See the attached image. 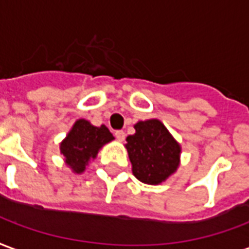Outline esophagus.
I'll use <instances>...</instances> for the list:
<instances>
[{"label": "esophagus", "instance_id": "esophagus-1", "mask_svg": "<svg viewBox=\"0 0 249 249\" xmlns=\"http://www.w3.org/2000/svg\"><path fill=\"white\" fill-rule=\"evenodd\" d=\"M115 138H117L119 142H123L124 138H126V134H124L122 130H118V131H115Z\"/></svg>", "mask_w": 249, "mask_h": 249}]
</instances>
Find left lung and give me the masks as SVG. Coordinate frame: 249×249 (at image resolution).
Listing matches in <instances>:
<instances>
[{
    "label": "left lung",
    "instance_id": "8db88e82",
    "mask_svg": "<svg viewBox=\"0 0 249 249\" xmlns=\"http://www.w3.org/2000/svg\"><path fill=\"white\" fill-rule=\"evenodd\" d=\"M135 134L126 138L132 174L146 184H159L177 171L180 144L159 119L138 122Z\"/></svg>",
    "mask_w": 249,
    "mask_h": 249
}]
</instances>
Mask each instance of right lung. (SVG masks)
<instances>
[{
    "label": "right lung",
    "mask_w": 249,
    "mask_h": 249,
    "mask_svg": "<svg viewBox=\"0 0 249 249\" xmlns=\"http://www.w3.org/2000/svg\"><path fill=\"white\" fill-rule=\"evenodd\" d=\"M112 139L114 137L106 126H92L89 121L78 119L59 148L67 166L75 174H82L87 163L95 159L98 151Z\"/></svg>",
    "instance_id": "obj_1"
}]
</instances>
